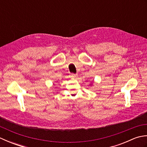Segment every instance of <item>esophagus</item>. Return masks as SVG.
<instances>
[{
    "instance_id": "obj_1",
    "label": "esophagus",
    "mask_w": 147,
    "mask_h": 147,
    "mask_svg": "<svg viewBox=\"0 0 147 147\" xmlns=\"http://www.w3.org/2000/svg\"><path fill=\"white\" fill-rule=\"evenodd\" d=\"M70 77L73 78H76L78 77V74H74V73H71L70 74Z\"/></svg>"
}]
</instances>
